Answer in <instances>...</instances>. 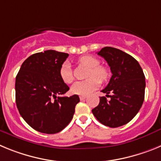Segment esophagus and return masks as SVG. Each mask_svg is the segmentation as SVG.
Masks as SVG:
<instances>
[{"mask_svg": "<svg viewBox=\"0 0 161 161\" xmlns=\"http://www.w3.org/2000/svg\"><path fill=\"white\" fill-rule=\"evenodd\" d=\"M86 97H87L86 96H80V99L81 101H83V100H85Z\"/></svg>", "mask_w": 161, "mask_h": 161, "instance_id": "34e87169", "label": "esophagus"}]
</instances>
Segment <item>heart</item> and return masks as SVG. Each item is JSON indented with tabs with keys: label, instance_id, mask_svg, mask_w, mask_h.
Here are the masks:
<instances>
[{
	"label": "heart",
	"instance_id": "heart-1",
	"mask_svg": "<svg viewBox=\"0 0 161 161\" xmlns=\"http://www.w3.org/2000/svg\"><path fill=\"white\" fill-rule=\"evenodd\" d=\"M79 63L90 68L89 76H88L90 78L86 80L76 81V83H74L71 88V91L74 94L80 95V96H87L99 87L101 84V80L99 79V78L103 81L108 79L109 72L105 68L99 66L100 61L93 56H89V55L82 56L81 58H80ZM94 75H97L99 78H97V76L94 77ZM59 76L64 83H72L74 78L69 63L64 62L61 65L60 69H59Z\"/></svg>",
	"mask_w": 161,
	"mask_h": 161
}]
</instances>
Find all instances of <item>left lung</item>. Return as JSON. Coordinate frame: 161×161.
Instances as JSON below:
<instances>
[{
	"label": "left lung",
	"mask_w": 161,
	"mask_h": 161,
	"mask_svg": "<svg viewBox=\"0 0 161 161\" xmlns=\"http://www.w3.org/2000/svg\"><path fill=\"white\" fill-rule=\"evenodd\" d=\"M97 55L110 67L112 76L102 90L110 99L101 97L98 106L92 112L105 126L119 127L129 123L143 105L146 86L144 74L135 58L117 48L106 47ZM109 92L112 95H109Z\"/></svg>",
	"instance_id": "left-lung-1"
}]
</instances>
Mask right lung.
<instances>
[{"label": "right lung", "mask_w": 161, "mask_h": 161, "mask_svg": "<svg viewBox=\"0 0 161 161\" xmlns=\"http://www.w3.org/2000/svg\"><path fill=\"white\" fill-rule=\"evenodd\" d=\"M68 54L47 50L31 55L22 64L15 81L16 104L20 114L35 130L55 134L72 120L76 94L62 97L69 87L59 76Z\"/></svg>", "instance_id": "add662e5"}]
</instances>
